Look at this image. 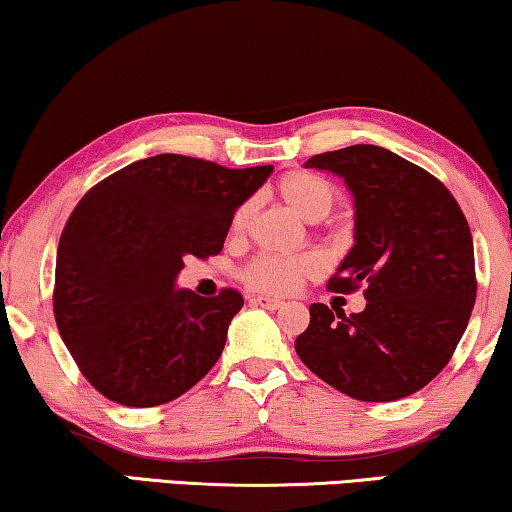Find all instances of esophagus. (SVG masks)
<instances>
[{
	"instance_id": "esophagus-1",
	"label": "esophagus",
	"mask_w": 512,
	"mask_h": 512,
	"mask_svg": "<svg viewBox=\"0 0 512 512\" xmlns=\"http://www.w3.org/2000/svg\"><path fill=\"white\" fill-rule=\"evenodd\" d=\"M250 303H255L259 308H266V310L282 308V299H271V296H253V301Z\"/></svg>"
}]
</instances>
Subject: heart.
I'll return each instance as SVG.
<instances>
[{"label":"heart","mask_w":512,"mask_h":512,"mask_svg":"<svg viewBox=\"0 0 512 512\" xmlns=\"http://www.w3.org/2000/svg\"><path fill=\"white\" fill-rule=\"evenodd\" d=\"M276 195L289 211L301 216L308 223L324 220L335 207V188L329 181L312 172H289L276 183ZM250 204H241L232 218V230L239 232L250 218ZM322 271L319 255L282 257V255H257L246 266L243 278L255 289L271 294H287L303 282V278L317 276Z\"/></svg>","instance_id":"1"}]
</instances>
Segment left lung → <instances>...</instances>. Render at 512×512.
I'll use <instances>...</instances> for the list:
<instances>
[{
  "label": "left lung",
  "instance_id": "obj_1",
  "mask_svg": "<svg viewBox=\"0 0 512 512\" xmlns=\"http://www.w3.org/2000/svg\"><path fill=\"white\" fill-rule=\"evenodd\" d=\"M345 179L354 195V246L331 292L365 285V310L310 305L294 347L326 384L363 402L421 391L451 361L476 303L474 241L444 183L393 151L354 144L305 160Z\"/></svg>",
  "mask_w": 512,
  "mask_h": 512
}]
</instances>
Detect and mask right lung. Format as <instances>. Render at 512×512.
<instances>
[{"label":"right lung","mask_w":512,"mask_h":512,"mask_svg":"<svg viewBox=\"0 0 512 512\" xmlns=\"http://www.w3.org/2000/svg\"><path fill=\"white\" fill-rule=\"evenodd\" d=\"M271 170L158 154L78 202L59 239L52 303L61 340L98 393L156 407L216 365L243 296L220 289L204 299L174 280L183 259L223 250L234 211Z\"/></svg>","instance_id":"1"}]
</instances>
